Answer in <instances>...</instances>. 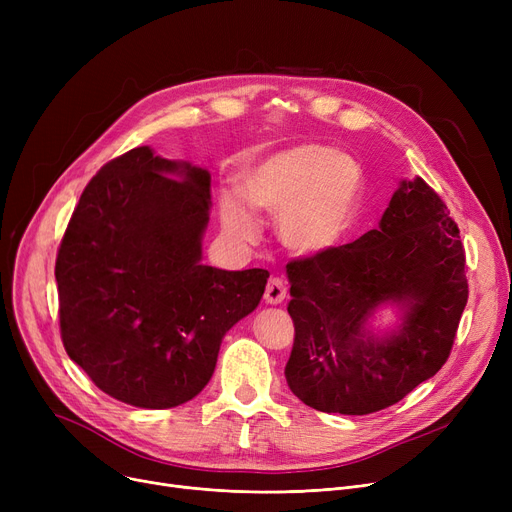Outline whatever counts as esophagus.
Returning a JSON list of instances; mask_svg holds the SVG:
<instances>
[{"instance_id":"34e87169","label":"esophagus","mask_w":512,"mask_h":512,"mask_svg":"<svg viewBox=\"0 0 512 512\" xmlns=\"http://www.w3.org/2000/svg\"><path fill=\"white\" fill-rule=\"evenodd\" d=\"M263 299L267 305H280L286 299V284L280 278H270L265 286V294Z\"/></svg>"}]
</instances>
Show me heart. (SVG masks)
Instances as JSON below:
<instances>
[{
  "instance_id": "obj_1",
  "label": "heart",
  "mask_w": 512,
  "mask_h": 512,
  "mask_svg": "<svg viewBox=\"0 0 512 512\" xmlns=\"http://www.w3.org/2000/svg\"><path fill=\"white\" fill-rule=\"evenodd\" d=\"M240 191L224 188L218 197L220 224L238 245L261 234L253 206L278 212L276 232L282 245L301 257L326 255L351 232L363 172L357 159L326 145L303 143L259 159L240 176Z\"/></svg>"
}]
</instances>
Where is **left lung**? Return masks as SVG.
<instances>
[{"label":"left lung","mask_w":512,"mask_h":512,"mask_svg":"<svg viewBox=\"0 0 512 512\" xmlns=\"http://www.w3.org/2000/svg\"><path fill=\"white\" fill-rule=\"evenodd\" d=\"M286 276L294 344L284 375L321 413L382 411L434 378L469 297L459 228L419 176L400 180L378 228L290 261ZM386 306L397 324L375 331L370 321Z\"/></svg>","instance_id":"obj_1"}]
</instances>
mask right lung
I'll use <instances>...</instances> for the list:
<instances>
[{
  "label": "right lung",
  "mask_w": 512,
  "mask_h": 512,
  "mask_svg": "<svg viewBox=\"0 0 512 512\" xmlns=\"http://www.w3.org/2000/svg\"><path fill=\"white\" fill-rule=\"evenodd\" d=\"M211 176L137 147L80 195L56 259L68 357L99 390L172 409L211 380L226 332L253 313L267 270L205 265Z\"/></svg>",
  "instance_id": "obj_1"
}]
</instances>
